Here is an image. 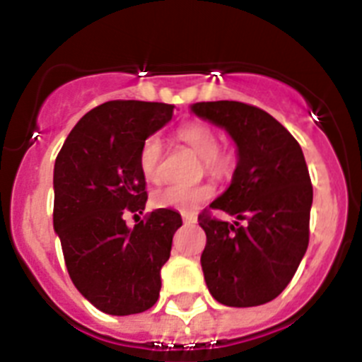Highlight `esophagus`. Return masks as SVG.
<instances>
[{"mask_svg": "<svg viewBox=\"0 0 362 362\" xmlns=\"http://www.w3.org/2000/svg\"><path fill=\"white\" fill-rule=\"evenodd\" d=\"M182 220H184V224H197V216L194 215H182Z\"/></svg>", "mask_w": 362, "mask_h": 362, "instance_id": "34e87169", "label": "esophagus"}]
</instances>
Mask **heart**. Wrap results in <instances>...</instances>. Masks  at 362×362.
Wrapping results in <instances>:
<instances>
[{"label": "heart", "mask_w": 362, "mask_h": 362, "mask_svg": "<svg viewBox=\"0 0 362 362\" xmlns=\"http://www.w3.org/2000/svg\"><path fill=\"white\" fill-rule=\"evenodd\" d=\"M177 138L193 153L202 156L204 169L216 178H228L235 169V153L218 146V136L204 122H189L177 131ZM163 144L162 138L151 134L144 140L138 153V165L147 180H158L162 169ZM215 197L213 184L199 185H165L153 193V204L163 209H177L182 213L197 211L202 204Z\"/></svg>", "instance_id": "1"}]
</instances>
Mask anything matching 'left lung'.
Here are the masks:
<instances>
[{
	"label": "left lung",
	"mask_w": 362,
	"mask_h": 362,
	"mask_svg": "<svg viewBox=\"0 0 362 362\" xmlns=\"http://www.w3.org/2000/svg\"><path fill=\"white\" fill-rule=\"evenodd\" d=\"M191 109L224 127L238 147L233 182L199 215L207 290L226 306H260L290 284L310 242L313 187L303 149L284 125L250 103L220 100ZM213 211L241 222L229 225Z\"/></svg>",
	"instance_id": "obj_1"
}]
</instances>
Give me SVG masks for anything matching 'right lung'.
<instances>
[{
	"label": "right lung",
	"instance_id": "add662e5",
	"mask_svg": "<svg viewBox=\"0 0 362 362\" xmlns=\"http://www.w3.org/2000/svg\"><path fill=\"white\" fill-rule=\"evenodd\" d=\"M175 105L111 100L71 131L54 163L52 222L72 284L100 312L133 315L158 300L160 269L171 255L182 216L146 207L138 153L147 136L173 118Z\"/></svg>",
	"mask_w": 362,
	"mask_h": 362
}]
</instances>
